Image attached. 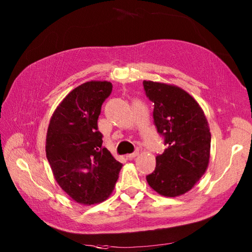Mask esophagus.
<instances>
[{
	"instance_id": "1",
	"label": "esophagus",
	"mask_w": 252,
	"mask_h": 252,
	"mask_svg": "<svg viewBox=\"0 0 252 252\" xmlns=\"http://www.w3.org/2000/svg\"><path fill=\"white\" fill-rule=\"evenodd\" d=\"M138 154H140V153H138V151H136V152H134L133 154L126 155V158H127V159H134L135 157H137V156H138Z\"/></svg>"
}]
</instances>
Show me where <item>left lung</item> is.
I'll list each match as a JSON object with an SVG mask.
<instances>
[{
    "mask_svg": "<svg viewBox=\"0 0 252 252\" xmlns=\"http://www.w3.org/2000/svg\"><path fill=\"white\" fill-rule=\"evenodd\" d=\"M155 104L154 121L167 148L156 157V168L146 176L148 185L164 197L189 191L208 169L211 133L200 105L174 84L144 81Z\"/></svg>",
    "mask_w": 252,
    "mask_h": 252,
    "instance_id": "1",
    "label": "left lung"
}]
</instances>
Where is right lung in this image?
<instances>
[{
	"instance_id": "right-lung-1",
	"label": "right lung",
	"mask_w": 252,
	"mask_h": 252,
	"mask_svg": "<svg viewBox=\"0 0 252 252\" xmlns=\"http://www.w3.org/2000/svg\"><path fill=\"white\" fill-rule=\"evenodd\" d=\"M112 91L108 81H88L66 95L53 112L45 152L53 175L81 205L105 201L115 189L122 163L101 146L97 127L101 105Z\"/></svg>"
}]
</instances>
